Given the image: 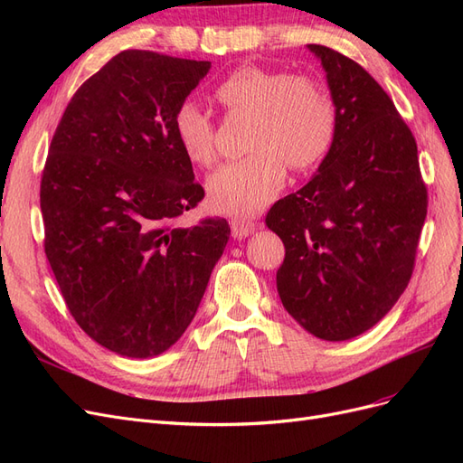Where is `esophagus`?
Returning <instances> with one entry per match:
<instances>
[{
    "label": "esophagus",
    "instance_id": "esophagus-1",
    "mask_svg": "<svg viewBox=\"0 0 463 463\" xmlns=\"http://www.w3.org/2000/svg\"><path fill=\"white\" fill-rule=\"evenodd\" d=\"M232 226V235L237 237V240H241V237H247L250 232L255 230V220L253 218H247V216H235L230 222Z\"/></svg>",
    "mask_w": 463,
    "mask_h": 463
}]
</instances>
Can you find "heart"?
<instances>
[{
	"instance_id": "obj_1",
	"label": "heart",
	"mask_w": 463,
	"mask_h": 463,
	"mask_svg": "<svg viewBox=\"0 0 463 463\" xmlns=\"http://www.w3.org/2000/svg\"><path fill=\"white\" fill-rule=\"evenodd\" d=\"M230 116H250L247 158L223 165L208 181L210 206L226 214H250L269 206L291 170L307 172L328 156L338 131L330 90L311 75L259 65L237 67L214 90ZM179 148L194 165L218 162L216 123L191 100L174 114Z\"/></svg>"
}]
</instances>
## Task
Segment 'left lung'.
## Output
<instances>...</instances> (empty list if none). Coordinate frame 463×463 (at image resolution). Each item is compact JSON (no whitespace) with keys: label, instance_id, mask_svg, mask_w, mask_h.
I'll return each mask as SVG.
<instances>
[{"label":"left lung","instance_id":"left-lung-1","mask_svg":"<svg viewBox=\"0 0 463 463\" xmlns=\"http://www.w3.org/2000/svg\"><path fill=\"white\" fill-rule=\"evenodd\" d=\"M338 114L317 175L279 199L266 226L286 259L276 286L286 311L320 340L374 326L408 288L427 218L417 143L384 89L347 55L309 44Z\"/></svg>","mask_w":463,"mask_h":463}]
</instances>
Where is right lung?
<instances>
[{
	"mask_svg": "<svg viewBox=\"0 0 463 463\" xmlns=\"http://www.w3.org/2000/svg\"><path fill=\"white\" fill-rule=\"evenodd\" d=\"M210 61L123 50L87 79L40 181L44 250L69 313L125 357L172 347L199 309L228 222L177 226L204 199L174 114Z\"/></svg>",
	"mask_w": 463,
	"mask_h": 463,
	"instance_id": "right-lung-1",
	"label": "right lung"
}]
</instances>
